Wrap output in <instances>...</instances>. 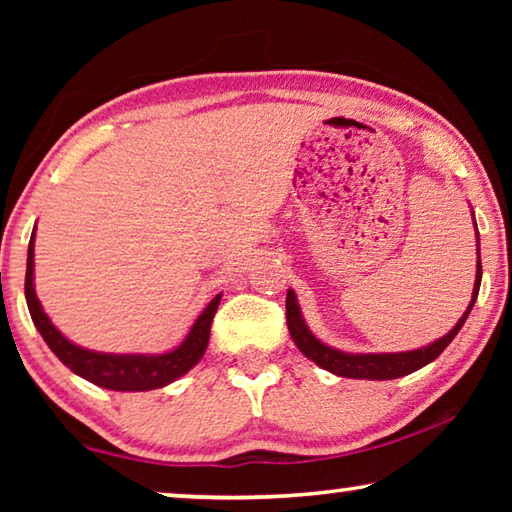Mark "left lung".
I'll use <instances>...</instances> for the list:
<instances>
[{
    "label": "left lung",
    "instance_id": "obj_1",
    "mask_svg": "<svg viewBox=\"0 0 512 512\" xmlns=\"http://www.w3.org/2000/svg\"><path fill=\"white\" fill-rule=\"evenodd\" d=\"M476 225V221H474ZM481 246H479V230H476V280H474V291H472V300L467 305L465 314L458 318V323L454 325L452 332H447L443 339L433 341L427 348L420 350H409V352H381V354H350V352H341L325 345L323 341H318L311 329L307 327L305 318H302V311L298 307V298L291 289L287 291V327L293 343L298 345V350L305 354L307 359H311L316 366L325 368L332 372V375L339 377H350V379H372V381H384V379H397L404 375H411V372L420 370L422 366H427L433 359L443 352L449 343L454 341V336L461 332L463 323L470 316V311L476 302V296H479V287H481Z\"/></svg>",
    "mask_w": 512,
    "mask_h": 512
}]
</instances>
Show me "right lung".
I'll list each match as a JSON object with an SVG mask.
<instances>
[{
  "instance_id": "1",
  "label": "right lung",
  "mask_w": 512,
  "mask_h": 512,
  "mask_svg": "<svg viewBox=\"0 0 512 512\" xmlns=\"http://www.w3.org/2000/svg\"><path fill=\"white\" fill-rule=\"evenodd\" d=\"M33 239H36V230H33L29 241V255H27V280H24V296H27L29 314L33 318V325L38 327L42 339L51 348V352L65 363V366L83 379L92 381L108 391H153V388H162L183 377L185 372L192 370L207 350L210 343V329L212 318L219 309L221 293L214 296L210 305L203 309V314L196 318V323L189 329L185 341L178 345L176 350L164 354H108V352H94L85 350L81 345H74L63 334L58 332L51 323L49 316L42 311L40 300L33 289Z\"/></svg>"
}]
</instances>
